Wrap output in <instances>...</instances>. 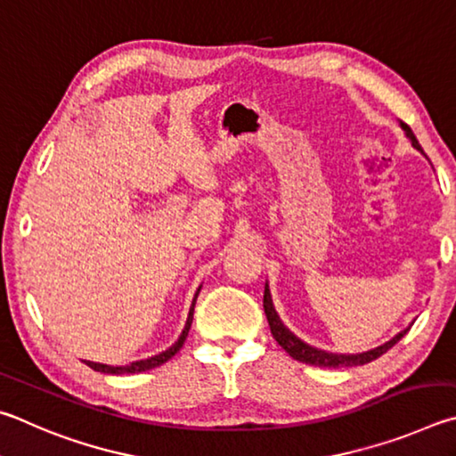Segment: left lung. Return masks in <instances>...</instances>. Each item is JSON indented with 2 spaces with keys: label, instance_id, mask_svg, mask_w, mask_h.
I'll return each mask as SVG.
<instances>
[{
  "label": "left lung",
  "instance_id": "1",
  "mask_svg": "<svg viewBox=\"0 0 456 456\" xmlns=\"http://www.w3.org/2000/svg\"><path fill=\"white\" fill-rule=\"evenodd\" d=\"M401 127L404 130L406 138L412 142V146L420 150V143H419L417 138H414L411 127L403 124V122H401ZM265 313H266L270 332H273L274 340L294 358V361H300V362H306V364H313V366H326V369H346V366H361V364L377 361L379 356H382L387 353V350L393 348L396 342L411 330V329H404L403 332H398L395 338H390L388 342H385V345H380V346L372 348V350H366V353H361V354H334V353H326V350L306 345L305 340H300L297 334L286 329L284 322L281 321V316H278V313L274 310L268 284L265 286Z\"/></svg>",
  "mask_w": 456,
  "mask_h": 456
}]
</instances>
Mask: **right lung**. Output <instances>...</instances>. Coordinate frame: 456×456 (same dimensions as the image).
<instances>
[{"mask_svg":"<svg viewBox=\"0 0 456 456\" xmlns=\"http://www.w3.org/2000/svg\"><path fill=\"white\" fill-rule=\"evenodd\" d=\"M200 289H202V286H200ZM200 289L196 290V297H194V302H191V308H190L188 321H186V326H183V330H182V334H180V338L175 340L170 348L164 350V353H159V354H156V356H150V358H146V361H135V362H130V364H126V366H108V364L90 362V361H86V364L90 366V369L98 370V372H103V374H138V372H146V370H150V369H156V366L167 362V361H170V358H172V356H174L175 353H178V350L182 348L183 340H186V337H188L190 326H191V318H194V305H196V298H198V292H200Z\"/></svg>","mask_w":456,"mask_h":456,"instance_id":"obj_1","label":"right lung"}]
</instances>
